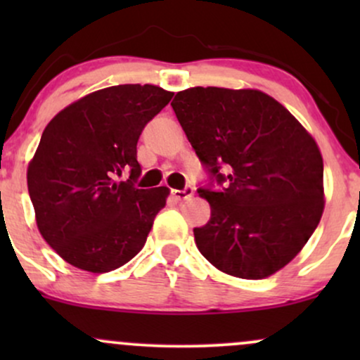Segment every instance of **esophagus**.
<instances>
[{
  "label": "esophagus",
  "mask_w": 360,
  "mask_h": 360,
  "mask_svg": "<svg viewBox=\"0 0 360 360\" xmlns=\"http://www.w3.org/2000/svg\"><path fill=\"white\" fill-rule=\"evenodd\" d=\"M171 194L176 198L177 201H184V200H188V198L193 196V189L186 188V189H181V191H179V189H172Z\"/></svg>",
  "instance_id": "1"
}]
</instances>
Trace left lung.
I'll list each match as a JSON object with an SVG mask.
<instances>
[{
  "label": "left lung",
  "mask_w": 360,
  "mask_h": 360,
  "mask_svg": "<svg viewBox=\"0 0 360 360\" xmlns=\"http://www.w3.org/2000/svg\"><path fill=\"white\" fill-rule=\"evenodd\" d=\"M221 191L200 188L212 218L194 229L225 274L264 279L300 254L325 208L323 159L307 128L259 89L189 88L171 103Z\"/></svg>",
  "instance_id": "8db88e82"
}]
</instances>
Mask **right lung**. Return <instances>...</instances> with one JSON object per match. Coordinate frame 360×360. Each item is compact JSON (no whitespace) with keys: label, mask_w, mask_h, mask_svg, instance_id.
<instances>
[{"label":"right lung","mask_w":360,"mask_h":360,"mask_svg":"<svg viewBox=\"0 0 360 360\" xmlns=\"http://www.w3.org/2000/svg\"><path fill=\"white\" fill-rule=\"evenodd\" d=\"M154 84H120L86 94L45 127L27 183L44 240L77 269L110 272L146 245L169 188L139 189L137 142L171 101ZM128 172L131 179L120 181Z\"/></svg>","instance_id":"1"}]
</instances>
